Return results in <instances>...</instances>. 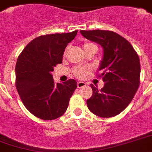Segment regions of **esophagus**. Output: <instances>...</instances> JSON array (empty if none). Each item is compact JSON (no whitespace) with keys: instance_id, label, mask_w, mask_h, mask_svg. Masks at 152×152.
Wrapping results in <instances>:
<instances>
[{"instance_id":"1","label":"esophagus","mask_w":152,"mask_h":152,"mask_svg":"<svg viewBox=\"0 0 152 152\" xmlns=\"http://www.w3.org/2000/svg\"><path fill=\"white\" fill-rule=\"evenodd\" d=\"M86 85V83L84 82V81H78L77 82V88H81L82 87H85Z\"/></svg>"}]
</instances>
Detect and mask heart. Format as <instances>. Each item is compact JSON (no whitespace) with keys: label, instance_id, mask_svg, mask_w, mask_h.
<instances>
[{"label":"heart","instance_id":"1","mask_svg":"<svg viewBox=\"0 0 152 152\" xmlns=\"http://www.w3.org/2000/svg\"><path fill=\"white\" fill-rule=\"evenodd\" d=\"M94 48L97 49V45L95 44L92 42H85L84 45H83V49H84V51L89 48ZM88 70L85 67H76L74 71V74H75L77 77H82L83 76H85V74L87 73Z\"/></svg>","mask_w":152,"mask_h":152}]
</instances>
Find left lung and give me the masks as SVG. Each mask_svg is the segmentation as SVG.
Returning a JSON list of instances; mask_svg holds the SVG:
<instances>
[{
	"instance_id": "obj_1",
	"label": "left lung",
	"mask_w": 152,
	"mask_h": 152,
	"mask_svg": "<svg viewBox=\"0 0 152 152\" xmlns=\"http://www.w3.org/2000/svg\"><path fill=\"white\" fill-rule=\"evenodd\" d=\"M82 36L102 47L103 58L98 77L102 89L91 85L93 94L87 100L88 109L97 116L111 118L131 103L140 85L141 66L138 54L126 39L110 31H81Z\"/></svg>"
}]
</instances>
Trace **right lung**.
<instances>
[{
    "label": "right lung",
    "mask_w": 152,
    "mask_h": 152,
    "mask_svg": "<svg viewBox=\"0 0 152 152\" xmlns=\"http://www.w3.org/2000/svg\"><path fill=\"white\" fill-rule=\"evenodd\" d=\"M77 31L53 34L32 40L17 61L16 88L24 105L43 120H54L64 115L77 81L70 79L55 84L51 75L54 67L62 63L64 49Z\"/></svg>",
    "instance_id": "add662e5"
}]
</instances>
